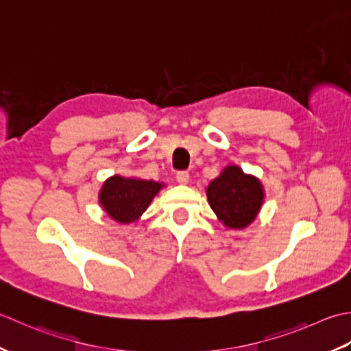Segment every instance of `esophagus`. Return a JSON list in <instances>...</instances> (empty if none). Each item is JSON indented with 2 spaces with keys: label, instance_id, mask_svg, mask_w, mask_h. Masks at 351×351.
<instances>
[{
  "label": "esophagus",
  "instance_id": "esophagus-1",
  "mask_svg": "<svg viewBox=\"0 0 351 351\" xmlns=\"http://www.w3.org/2000/svg\"><path fill=\"white\" fill-rule=\"evenodd\" d=\"M189 178H191L189 173H186V171H180V173H177V176H176V180L180 184H188Z\"/></svg>",
  "mask_w": 351,
  "mask_h": 351
}]
</instances>
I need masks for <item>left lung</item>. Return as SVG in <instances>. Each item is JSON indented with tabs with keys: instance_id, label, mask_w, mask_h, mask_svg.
<instances>
[{
	"instance_id": "8db88e82",
	"label": "left lung",
	"mask_w": 351,
	"mask_h": 351,
	"mask_svg": "<svg viewBox=\"0 0 351 351\" xmlns=\"http://www.w3.org/2000/svg\"><path fill=\"white\" fill-rule=\"evenodd\" d=\"M212 210L224 227L242 230L259 215L265 189L256 176L245 174L238 165H227L206 188Z\"/></svg>"
}]
</instances>
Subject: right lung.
I'll return each instance as SVG.
<instances>
[{
    "instance_id": "right-lung-1",
    "label": "right lung",
    "mask_w": 351,
    "mask_h": 351,
    "mask_svg": "<svg viewBox=\"0 0 351 351\" xmlns=\"http://www.w3.org/2000/svg\"><path fill=\"white\" fill-rule=\"evenodd\" d=\"M163 188V182L115 174L106 178L98 192V203L113 221L119 224H132L142 217Z\"/></svg>"
}]
</instances>
